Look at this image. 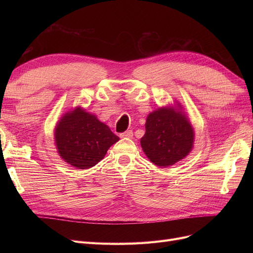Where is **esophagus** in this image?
<instances>
[{
	"instance_id": "34e87169",
	"label": "esophagus",
	"mask_w": 253,
	"mask_h": 253,
	"mask_svg": "<svg viewBox=\"0 0 253 253\" xmlns=\"http://www.w3.org/2000/svg\"><path fill=\"white\" fill-rule=\"evenodd\" d=\"M119 136L121 137V138H132L133 132L132 131H126L125 133H121Z\"/></svg>"
}]
</instances>
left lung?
Wrapping results in <instances>:
<instances>
[{
	"label": "left lung",
	"mask_w": 253,
	"mask_h": 253,
	"mask_svg": "<svg viewBox=\"0 0 253 253\" xmlns=\"http://www.w3.org/2000/svg\"><path fill=\"white\" fill-rule=\"evenodd\" d=\"M151 112L140 145L150 162L167 168L187 157L194 147V128L178 101Z\"/></svg>",
	"instance_id": "1"
}]
</instances>
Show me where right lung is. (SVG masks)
Segmentation results:
<instances>
[{"label":"right lung","instance_id":"right-lung-1","mask_svg":"<svg viewBox=\"0 0 253 253\" xmlns=\"http://www.w3.org/2000/svg\"><path fill=\"white\" fill-rule=\"evenodd\" d=\"M56 149L65 163L85 170L102 160L119 140L110 127L80 105L65 112L53 129Z\"/></svg>","mask_w":253,"mask_h":253}]
</instances>
